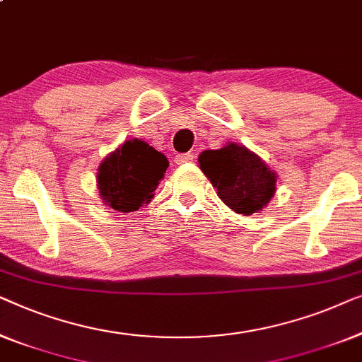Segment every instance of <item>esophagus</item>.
<instances>
[{"instance_id":"1","label":"esophagus","mask_w":362,"mask_h":362,"mask_svg":"<svg viewBox=\"0 0 362 362\" xmlns=\"http://www.w3.org/2000/svg\"><path fill=\"white\" fill-rule=\"evenodd\" d=\"M193 159H195L193 152H185V154H179L175 157V164H187V162H192Z\"/></svg>"}]
</instances>
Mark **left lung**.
Here are the masks:
<instances>
[{
    "mask_svg": "<svg viewBox=\"0 0 362 362\" xmlns=\"http://www.w3.org/2000/svg\"><path fill=\"white\" fill-rule=\"evenodd\" d=\"M198 165L221 202L239 215L262 211L276 193V172L256 152L238 142H226L216 151H203Z\"/></svg>",
    "mask_w": 362,
    "mask_h": 362,
    "instance_id": "obj_1",
    "label": "left lung"
}]
</instances>
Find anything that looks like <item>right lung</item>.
<instances>
[{
	"mask_svg": "<svg viewBox=\"0 0 362 362\" xmlns=\"http://www.w3.org/2000/svg\"><path fill=\"white\" fill-rule=\"evenodd\" d=\"M169 160L142 139H129L101 160L96 187L106 206L118 213L149 205Z\"/></svg>",
	"mask_w": 362,
	"mask_h": 362,
	"instance_id": "right-lung-1",
	"label": "right lung"
}]
</instances>
